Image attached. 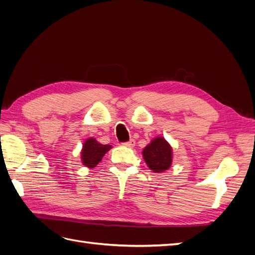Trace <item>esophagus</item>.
Here are the masks:
<instances>
[{"label":"esophagus","mask_w":255,"mask_h":255,"mask_svg":"<svg viewBox=\"0 0 255 255\" xmlns=\"http://www.w3.org/2000/svg\"><path fill=\"white\" fill-rule=\"evenodd\" d=\"M123 145L128 146V148H133V146L135 145V140L134 139H130L129 141H127V142L123 143Z\"/></svg>","instance_id":"esophagus-1"}]
</instances>
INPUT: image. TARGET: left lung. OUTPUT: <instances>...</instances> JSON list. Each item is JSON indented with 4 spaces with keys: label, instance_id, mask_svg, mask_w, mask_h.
<instances>
[{
    "label": "left lung",
    "instance_id": "left-lung-1",
    "mask_svg": "<svg viewBox=\"0 0 255 255\" xmlns=\"http://www.w3.org/2000/svg\"><path fill=\"white\" fill-rule=\"evenodd\" d=\"M142 156L145 164L153 172L161 173L171 167L173 152L164 137L153 138L151 142L142 150Z\"/></svg>",
    "mask_w": 255,
    "mask_h": 255
}]
</instances>
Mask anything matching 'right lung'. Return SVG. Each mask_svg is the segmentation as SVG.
<instances>
[{"label": "right lung", "instance_id": "right-lung-1", "mask_svg": "<svg viewBox=\"0 0 255 255\" xmlns=\"http://www.w3.org/2000/svg\"><path fill=\"white\" fill-rule=\"evenodd\" d=\"M113 146L111 144L100 143L96 138L89 137L83 143L81 151V160L85 167L95 168L102 160L106 152H109Z\"/></svg>", "mask_w": 255, "mask_h": 255}]
</instances>
